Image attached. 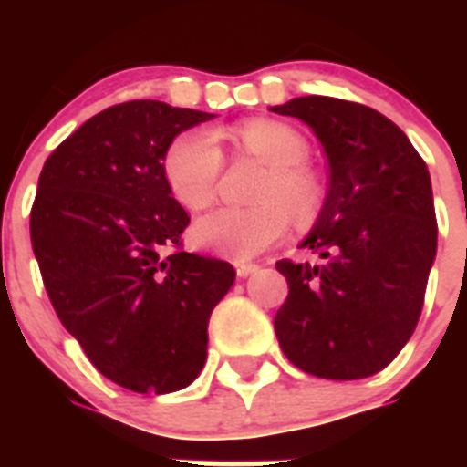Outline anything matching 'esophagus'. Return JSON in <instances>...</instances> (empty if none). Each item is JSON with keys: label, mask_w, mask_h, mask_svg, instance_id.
<instances>
[{"label": "esophagus", "mask_w": 467, "mask_h": 467, "mask_svg": "<svg viewBox=\"0 0 467 467\" xmlns=\"http://www.w3.org/2000/svg\"><path fill=\"white\" fill-rule=\"evenodd\" d=\"M257 271H259L257 264H247V262H238V264H236L238 278H247V275L257 274Z\"/></svg>", "instance_id": "1"}]
</instances>
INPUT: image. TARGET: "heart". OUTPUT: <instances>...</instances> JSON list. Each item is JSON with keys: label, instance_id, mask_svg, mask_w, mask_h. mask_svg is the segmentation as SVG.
Returning a JSON list of instances; mask_svg holds the SVG:
<instances>
[{"label": "heart", "instance_id": "b5f03b06", "mask_svg": "<svg viewBox=\"0 0 467 467\" xmlns=\"http://www.w3.org/2000/svg\"><path fill=\"white\" fill-rule=\"evenodd\" d=\"M231 138L271 166L254 193L259 205L213 210L193 224V241L222 257L250 259L285 236L290 214L296 222L311 220L317 210V187L304 168L306 138L287 123L259 119L234 128ZM222 166L220 140L205 128L177 135L163 159L168 184L189 210H203L213 203Z\"/></svg>", "mask_w": 467, "mask_h": 467}]
</instances>
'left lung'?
Listing matches in <instances>:
<instances>
[{"mask_svg": "<svg viewBox=\"0 0 467 467\" xmlns=\"http://www.w3.org/2000/svg\"><path fill=\"white\" fill-rule=\"evenodd\" d=\"M271 111L311 126L329 163L327 198L299 245L313 259L275 264L290 285L275 337L313 377H372L414 334L435 262L426 161L372 107L306 95Z\"/></svg>", "mask_w": 467, "mask_h": 467, "instance_id": "8db88e82", "label": "left lung"}]
</instances>
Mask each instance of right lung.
<instances>
[{
	"mask_svg": "<svg viewBox=\"0 0 467 467\" xmlns=\"http://www.w3.org/2000/svg\"><path fill=\"white\" fill-rule=\"evenodd\" d=\"M213 117L121 102L41 168L30 236L48 299L95 369L135 393H172L201 374L210 313L236 278L229 262L180 247L189 214L163 172L172 140Z\"/></svg>",
	"mask_w": 467,
	"mask_h": 467,
	"instance_id": "add662e5",
	"label": "right lung"
}]
</instances>
